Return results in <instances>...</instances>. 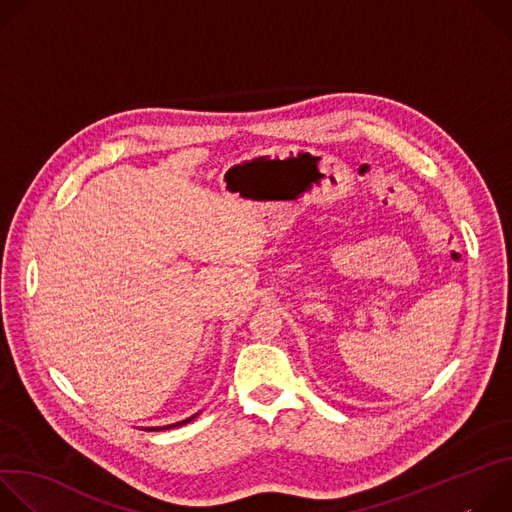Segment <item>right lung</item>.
<instances>
[{"mask_svg": "<svg viewBox=\"0 0 512 512\" xmlns=\"http://www.w3.org/2000/svg\"><path fill=\"white\" fill-rule=\"evenodd\" d=\"M196 415H192V417H188V419H184V421H178V423H174V425H168V427H150V431H154V429H170V427H178V425H184V423H188V421H192Z\"/></svg>", "mask_w": 512, "mask_h": 512, "instance_id": "right-lung-1", "label": "right lung"}]
</instances>
